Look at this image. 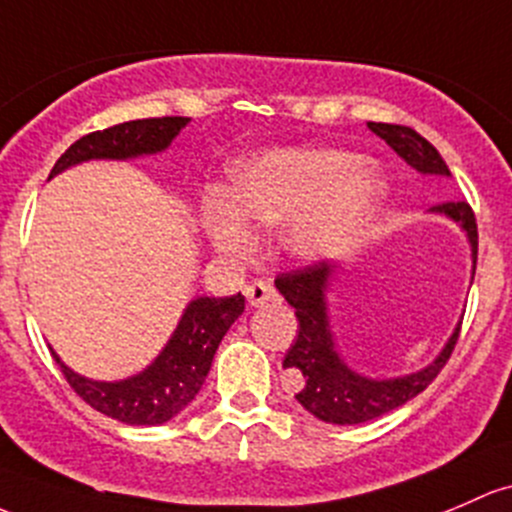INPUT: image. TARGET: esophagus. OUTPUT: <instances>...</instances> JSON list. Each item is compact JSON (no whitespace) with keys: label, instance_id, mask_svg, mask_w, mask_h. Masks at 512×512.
<instances>
[{"label":"esophagus","instance_id":"esophagus-1","mask_svg":"<svg viewBox=\"0 0 512 512\" xmlns=\"http://www.w3.org/2000/svg\"><path fill=\"white\" fill-rule=\"evenodd\" d=\"M245 297L250 306H265L267 301H277V289L267 282H252L245 287Z\"/></svg>","mask_w":512,"mask_h":512}]
</instances>
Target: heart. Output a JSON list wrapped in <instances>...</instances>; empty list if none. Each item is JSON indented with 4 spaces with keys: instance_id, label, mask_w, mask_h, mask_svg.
<instances>
[{
    "instance_id": "1",
    "label": "heart",
    "mask_w": 512,
    "mask_h": 512,
    "mask_svg": "<svg viewBox=\"0 0 512 512\" xmlns=\"http://www.w3.org/2000/svg\"><path fill=\"white\" fill-rule=\"evenodd\" d=\"M385 184L363 157L341 149H277L242 161L225 193H211L203 223L228 257L255 247L252 225L284 223L292 255L316 260L346 245L383 201Z\"/></svg>"
}]
</instances>
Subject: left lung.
Returning a JSON list of instances; mask_svg holds the SVG:
<instances>
[{
    "label": "left lung",
    "mask_w": 512,
    "mask_h": 512,
    "mask_svg": "<svg viewBox=\"0 0 512 512\" xmlns=\"http://www.w3.org/2000/svg\"><path fill=\"white\" fill-rule=\"evenodd\" d=\"M368 127L380 139H385L417 171L449 176V166L439 157L437 149L422 134L414 132L412 127L387 125V122H368ZM434 211L454 218L469 233L473 247V272H476L478 225L473 208L466 201H449L434 206ZM333 272H336V265L319 260L311 262V265L297 267V270L279 272L277 279H274L279 294L297 309L299 321L297 341L292 343V348L284 355V368L301 375V390L297 392V400L314 417L331 424H360L405 405L407 400L427 390V385H432V380L441 373L446 360L451 358L461 328H456V333L449 338L444 351L429 368L395 380L363 378V375L348 370V365L333 351V338L331 331H328L324 301L328 279H331Z\"/></svg>",
    "instance_id": "8db88e82"
}]
</instances>
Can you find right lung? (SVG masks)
I'll use <instances>...</instances> for the list:
<instances>
[{
	"instance_id": "1",
	"label": "right lung",
	"mask_w": 512,
	"mask_h": 512,
	"mask_svg": "<svg viewBox=\"0 0 512 512\" xmlns=\"http://www.w3.org/2000/svg\"><path fill=\"white\" fill-rule=\"evenodd\" d=\"M186 122L188 117H149L85 134L61 154L51 176L88 159H129L161 152L181 127H186ZM242 311V294L191 301L159 358L144 373L122 383H95L80 378L58 360L56 353L53 358L75 395L83 397L93 410L125 424H164L198 395L220 341Z\"/></svg>"
}]
</instances>
